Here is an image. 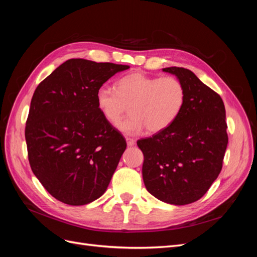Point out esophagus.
Listing matches in <instances>:
<instances>
[{"label":"esophagus","instance_id":"esophagus-1","mask_svg":"<svg viewBox=\"0 0 257 257\" xmlns=\"http://www.w3.org/2000/svg\"><path fill=\"white\" fill-rule=\"evenodd\" d=\"M135 139H133V138H130V137H126V144H127V146L128 147H132V146H134L135 145Z\"/></svg>","mask_w":257,"mask_h":257}]
</instances>
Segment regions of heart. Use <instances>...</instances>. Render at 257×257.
Masks as SVG:
<instances>
[{
    "label": "heart",
    "mask_w": 257,
    "mask_h": 257,
    "mask_svg": "<svg viewBox=\"0 0 257 257\" xmlns=\"http://www.w3.org/2000/svg\"><path fill=\"white\" fill-rule=\"evenodd\" d=\"M114 88L99 87L96 106L111 125L120 122L130 107L132 114L118 125L126 135L139 134L146 127L151 133L168 128L181 113L186 98L183 83L174 76L160 78L137 71L122 76Z\"/></svg>",
    "instance_id": "obj_1"
}]
</instances>
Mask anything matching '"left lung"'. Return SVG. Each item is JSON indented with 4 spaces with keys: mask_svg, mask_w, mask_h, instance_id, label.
<instances>
[{
    "mask_svg": "<svg viewBox=\"0 0 257 257\" xmlns=\"http://www.w3.org/2000/svg\"><path fill=\"white\" fill-rule=\"evenodd\" d=\"M183 83L186 98L177 120L150 138L139 139L146 189L170 205L203 197L222 169L228 143L221 96L190 69L166 67Z\"/></svg>",
    "mask_w": 257,
    "mask_h": 257,
    "instance_id": "8db88e82",
    "label": "left lung"
}]
</instances>
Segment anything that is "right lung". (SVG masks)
Returning <instances> with one entry per match:
<instances>
[{
  "instance_id": "right-lung-1",
  "label": "right lung",
  "mask_w": 257,
  "mask_h": 257,
  "mask_svg": "<svg viewBox=\"0 0 257 257\" xmlns=\"http://www.w3.org/2000/svg\"><path fill=\"white\" fill-rule=\"evenodd\" d=\"M128 65L69 59L34 92L26 124L32 172L62 203L81 206L108 188L126 148L96 106V91Z\"/></svg>"
}]
</instances>
